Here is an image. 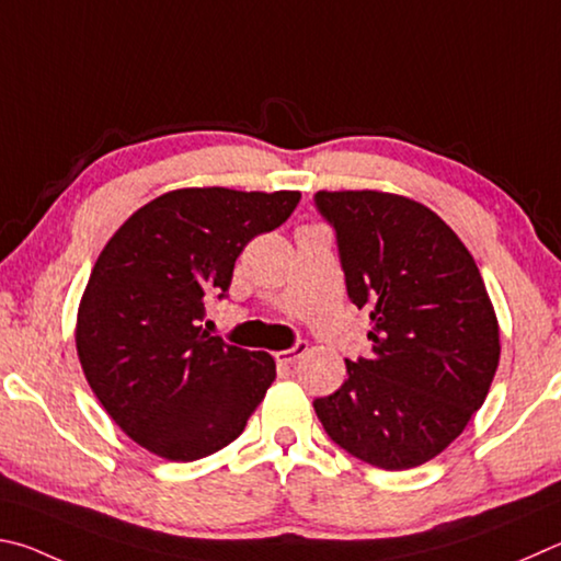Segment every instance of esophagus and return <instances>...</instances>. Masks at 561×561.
Listing matches in <instances>:
<instances>
[{
	"label": "esophagus",
	"instance_id": "1",
	"mask_svg": "<svg viewBox=\"0 0 561 561\" xmlns=\"http://www.w3.org/2000/svg\"><path fill=\"white\" fill-rule=\"evenodd\" d=\"M308 352V342H296V347H290V350H280V352H275V359L280 362V365H293V362H298L302 355H306Z\"/></svg>",
	"mask_w": 561,
	"mask_h": 561
}]
</instances>
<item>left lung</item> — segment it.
I'll return each mask as SVG.
<instances>
[{
    "mask_svg": "<svg viewBox=\"0 0 561 561\" xmlns=\"http://www.w3.org/2000/svg\"><path fill=\"white\" fill-rule=\"evenodd\" d=\"M335 226L347 296L369 308L371 357L345 362L316 399L328 436L369 466L416 468L463 434L500 362L493 300L473 255L436 211L401 194H316Z\"/></svg>",
    "mask_w": 561,
    "mask_h": 561,
    "instance_id": "left-lung-1",
    "label": "left lung"
}]
</instances>
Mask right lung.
<instances>
[{"mask_svg":"<svg viewBox=\"0 0 561 561\" xmlns=\"http://www.w3.org/2000/svg\"><path fill=\"white\" fill-rule=\"evenodd\" d=\"M298 202L290 190L184 186L140 206L103 245L78 306V359L107 416L150 454L176 463L216 454L273 385L268 352L226 345L202 320L243 245Z\"/></svg>","mask_w":561,"mask_h":561,"instance_id":"add662e5","label":"right lung"}]
</instances>
